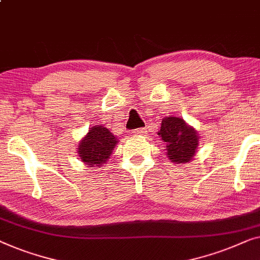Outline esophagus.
<instances>
[{
  "instance_id": "1",
  "label": "esophagus",
  "mask_w": 260,
  "mask_h": 260,
  "mask_svg": "<svg viewBox=\"0 0 260 260\" xmlns=\"http://www.w3.org/2000/svg\"><path fill=\"white\" fill-rule=\"evenodd\" d=\"M146 132H147L146 131V128H137L133 131V133H134V135H145Z\"/></svg>"
}]
</instances>
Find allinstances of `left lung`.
<instances>
[{"mask_svg":"<svg viewBox=\"0 0 260 260\" xmlns=\"http://www.w3.org/2000/svg\"><path fill=\"white\" fill-rule=\"evenodd\" d=\"M158 134L166 144V154L172 162L186 164L193 159L199 145V137L184 119L166 116L162 119Z\"/></svg>","mask_w":260,"mask_h":260,"instance_id":"8db88e82","label":"left lung"}]
</instances>
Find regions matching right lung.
Returning a JSON list of instances; mask_svg holds the SVG:
<instances>
[{"label":"right lung","mask_w":260,"mask_h":260,"mask_svg":"<svg viewBox=\"0 0 260 260\" xmlns=\"http://www.w3.org/2000/svg\"><path fill=\"white\" fill-rule=\"evenodd\" d=\"M119 140L108 128L98 125L90 127L88 133L79 142V155L86 165L104 166Z\"/></svg>","instance_id":"right-lung-1"}]
</instances>
